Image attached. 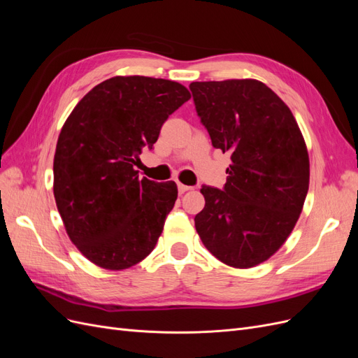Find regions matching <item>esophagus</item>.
<instances>
[{
	"instance_id": "obj_1",
	"label": "esophagus",
	"mask_w": 358,
	"mask_h": 358,
	"mask_svg": "<svg viewBox=\"0 0 358 358\" xmlns=\"http://www.w3.org/2000/svg\"><path fill=\"white\" fill-rule=\"evenodd\" d=\"M178 189H179V192H180V194H183V192L189 191V189H191V187H188V185H183V183H178Z\"/></svg>"
}]
</instances>
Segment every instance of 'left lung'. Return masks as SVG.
Segmentation results:
<instances>
[{"label": "left lung", "instance_id": "obj_1", "mask_svg": "<svg viewBox=\"0 0 358 358\" xmlns=\"http://www.w3.org/2000/svg\"><path fill=\"white\" fill-rule=\"evenodd\" d=\"M189 90L213 148L231 158L224 188H201L196 230L224 264L254 267L284 245L301 213L309 189L305 138L263 82H192Z\"/></svg>", "mask_w": 358, "mask_h": 358}]
</instances>
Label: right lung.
<instances>
[{"label": "right lung", "instance_id": "obj_1", "mask_svg": "<svg viewBox=\"0 0 358 358\" xmlns=\"http://www.w3.org/2000/svg\"><path fill=\"white\" fill-rule=\"evenodd\" d=\"M189 99L178 82L116 76L94 86L67 117L53 158V196L71 242L94 264L122 270L152 252L178 187L138 179L134 166Z\"/></svg>", "mask_w": 358, "mask_h": 358}]
</instances>
